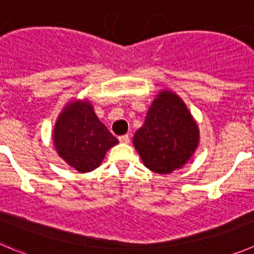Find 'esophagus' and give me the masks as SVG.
Instances as JSON below:
<instances>
[{
  "label": "esophagus",
  "instance_id": "esophagus-1",
  "mask_svg": "<svg viewBox=\"0 0 254 254\" xmlns=\"http://www.w3.org/2000/svg\"><path fill=\"white\" fill-rule=\"evenodd\" d=\"M119 140H120V143L127 144V143H129V141H130V136L127 135V134H125V135L119 136Z\"/></svg>",
  "mask_w": 254,
  "mask_h": 254
}]
</instances>
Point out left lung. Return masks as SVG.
I'll list each match as a JSON object with an SVG mask.
<instances>
[{
  "instance_id": "8db88e82",
  "label": "left lung",
  "mask_w": 254,
  "mask_h": 254,
  "mask_svg": "<svg viewBox=\"0 0 254 254\" xmlns=\"http://www.w3.org/2000/svg\"><path fill=\"white\" fill-rule=\"evenodd\" d=\"M132 144L144 166L167 175L191 158L198 144V127L184 101L171 91H162L150 105Z\"/></svg>"
}]
</instances>
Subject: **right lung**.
I'll return each instance as SVG.
<instances>
[{"label": "right lung", "mask_w": 254, "mask_h": 254, "mask_svg": "<svg viewBox=\"0 0 254 254\" xmlns=\"http://www.w3.org/2000/svg\"><path fill=\"white\" fill-rule=\"evenodd\" d=\"M53 139L59 157L82 173L97 168L107 150L119 141L88 101H74L64 107L54 127Z\"/></svg>", "instance_id": "add662e5"}]
</instances>
